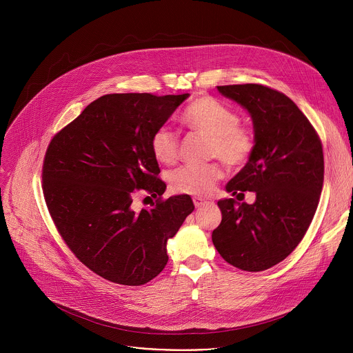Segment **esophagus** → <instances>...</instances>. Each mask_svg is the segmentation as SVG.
Listing matches in <instances>:
<instances>
[{
  "label": "esophagus",
  "mask_w": 353,
  "mask_h": 353,
  "mask_svg": "<svg viewBox=\"0 0 353 353\" xmlns=\"http://www.w3.org/2000/svg\"><path fill=\"white\" fill-rule=\"evenodd\" d=\"M192 203H194V205H195L196 208H199V207H203V205H205V204H210L211 201L207 199V198H203V196H194V198H192Z\"/></svg>",
  "instance_id": "esophagus-1"
}]
</instances>
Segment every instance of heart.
<instances>
[{"instance_id": "obj_1", "label": "heart", "mask_w": 353, "mask_h": 353, "mask_svg": "<svg viewBox=\"0 0 353 353\" xmlns=\"http://www.w3.org/2000/svg\"><path fill=\"white\" fill-rule=\"evenodd\" d=\"M181 121L192 132L208 138V155L218 158L229 169L244 166L256 148V139L248 128L239 125L237 113L218 100L203 96L184 110ZM179 135L169 127L157 128L150 137V150L159 163L172 165L179 158ZM222 168L216 163L205 166H183L172 173V188L179 194L205 195L222 179Z\"/></svg>"}]
</instances>
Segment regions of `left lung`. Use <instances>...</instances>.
<instances>
[{
	"mask_svg": "<svg viewBox=\"0 0 353 353\" xmlns=\"http://www.w3.org/2000/svg\"><path fill=\"white\" fill-rule=\"evenodd\" d=\"M251 116L254 152L226 184L232 195L254 191V204L218 201L222 222L212 232L230 265L259 272L285 260L306 234L324 181L321 141L286 94L259 83L218 86Z\"/></svg>",
	"mask_w": 353,
	"mask_h": 353,
	"instance_id": "1",
	"label": "left lung"
}]
</instances>
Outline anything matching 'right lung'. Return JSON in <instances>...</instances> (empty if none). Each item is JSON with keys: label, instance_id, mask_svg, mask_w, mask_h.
<instances>
[{"label": "right lung", "instance_id": "add662e5", "mask_svg": "<svg viewBox=\"0 0 353 353\" xmlns=\"http://www.w3.org/2000/svg\"><path fill=\"white\" fill-rule=\"evenodd\" d=\"M112 93L96 99L48 143L43 194L53 222L90 271L110 282L139 286L168 264L166 244L194 211L190 195L162 199L150 137L188 97ZM137 189L159 196L135 212Z\"/></svg>", "mask_w": 353, "mask_h": 353}]
</instances>
